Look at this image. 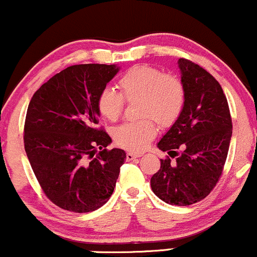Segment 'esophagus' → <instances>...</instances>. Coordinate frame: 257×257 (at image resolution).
Instances as JSON below:
<instances>
[{
	"instance_id": "obj_1",
	"label": "esophagus",
	"mask_w": 257,
	"mask_h": 257,
	"mask_svg": "<svg viewBox=\"0 0 257 257\" xmlns=\"http://www.w3.org/2000/svg\"><path fill=\"white\" fill-rule=\"evenodd\" d=\"M141 157V154H139V153H128L126 154V159H127V161H134V159H136V158H140Z\"/></svg>"
}]
</instances>
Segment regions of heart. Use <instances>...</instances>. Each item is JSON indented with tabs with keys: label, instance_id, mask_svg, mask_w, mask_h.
<instances>
[{
	"label": "heart",
	"instance_id": "obj_1",
	"mask_svg": "<svg viewBox=\"0 0 257 257\" xmlns=\"http://www.w3.org/2000/svg\"><path fill=\"white\" fill-rule=\"evenodd\" d=\"M117 87L101 89L96 106L103 117L116 121L121 116L126 100L140 98L139 112L143 118L126 121L112 132L115 143L130 152H141L157 134L156 122L162 127L172 126L183 112L185 87L179 77L164 73L161 68L137 65L128 68L117 79Z\"/></svg>",
	"mask_w": 257,
	"mask_h": 257
}]
</instances>
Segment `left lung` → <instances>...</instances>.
I'll return each mask as SVG.
<instances>
[{"instance_id":"left-lung-1","label":"left lung","mask_w":257,"mask_h":257,"mask_svg":"<svg viewBox=\"0 0 257 257\" xmlns=\"http://www.w3.org/2000/svg\"><path fill=\"white\" fill-rule=\"evenodd\" d=\"M185 87L183 112L159 141L170 157L151 179L153 192L169 205L190 206L214 189L224 169L231 139L230 111L218 81L197 63L179 59ZM178 149H181L179 154ZM177 157L176 162L171 158Z\"/></svg>"}]
</instances>
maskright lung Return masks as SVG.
I'll list each match as a JSON object with an SVG mask.
<instances>
[{
  "instance_id": "obj_1",
  "label": "right lung",
  "mask_w": 257,
  "mask_h": 257,
  "mask_svg": "<svg viewBox=\"0 0 257 257\" xmlns=\"http://www.w3.org/2000/svg\"><path fill=\"white\" fill-rule=\"evenodd\" d=\"M117 71L115 65L70 66L41 85L29 103L27 157L46 197L66 211L87 213L105 205L125 163V152L107 151L111 139L96 127V99Z\"/></svg>"
}]
</instances>
